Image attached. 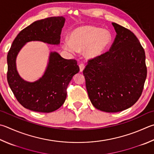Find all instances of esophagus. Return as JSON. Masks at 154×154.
Listing matches in <instances>:
<instances>
[{
    "mask_svg": "<svg viewBox=\"0 0 154 154\" xmlns=\"http://www.w3.org/2000/svg\"><path fill=\"white\" fill-rule=\"evenodd\" d=\"M79 66L80 72H82V71H83V70H84V69H85V65H84V64H83V63L79 64Z\"/></svg>",
    "mask_w": 154,
    "mask_h": 154,
    "instance_id": "obj_1",
    "label": "esophagus"
}]
</instances>
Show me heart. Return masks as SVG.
<instances>
[{"mask_svg":"<svg viewBox=\"0 0 154 154\" xmlns=\"http://www.w3.org/2000/svg\"><path fill=\"white\" fill-rule=\"evenodd\" d=\"M112 35L108 31L96 26L81 27L72 33L71 40L64 39L63 47L72 53L84 51L85 57L94 59L101 56L112 42Z\"/></svg>","mask_w":154,"mask_h":154,"instance_id":"1","label":"heart"}]
</instances>
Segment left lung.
<instances>
[{"label": "left lung", "instance_id": "left-lung-1", "mask_svg": "<svg viewBox=\"0 0 154 154\" xmlns=\"http://www.w3.org/2000/svg\"><path fill=\"white\" fill-rule=\"evenodd\" d=\"M116 32L109 51L89 59L83 71L88 96L95 108L118 112L134 105L147 77L145 51L135 34L112 23Z\"/></svg>", "mask_w": 154, "mask_h": 154}]
</instances>
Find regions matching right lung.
I'll return each instance as SVG.
<instances>
[{
  "label": "right lung",
  "mask_w": 154,
  "mask_h": 154,
  "mask_svg": "<svg viewBox=\"0 0 154 154\" xmlns=\"http://www.w3.org/2000/svg\"><path fill=\"white\" fill-rule=\"evenodd\" d=\"M64 23L63 17H51L33 22L19 33L8 52V83L17 101L30 110L48 113L59 108L65 101L69 83L79 71V67L76 60L65 59L57 52H51L43 77L29 83L19 77L16 69V57L27 42L59 44Z\"/></svg>",
  "instance_id": "add662e5"
}]
</instances>
